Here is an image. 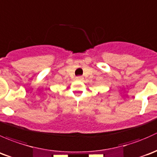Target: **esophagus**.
I'll return each mask as SVG.
<instances>
[{"instance_id":"obj_1","label":"esophagus","mask_w":157,"mask_h":157,"mask_svg":"<svg viewBox=\"0 0 157 157\" xmlns=\"http://www.w3.org/2000/svg\"><path fill=\"white\" fill-rule=\"evenodd\" d=\"M84 79V78L82 76H78V77H76V80H78V81H82Z\"/></svg>"}]
</instances>
